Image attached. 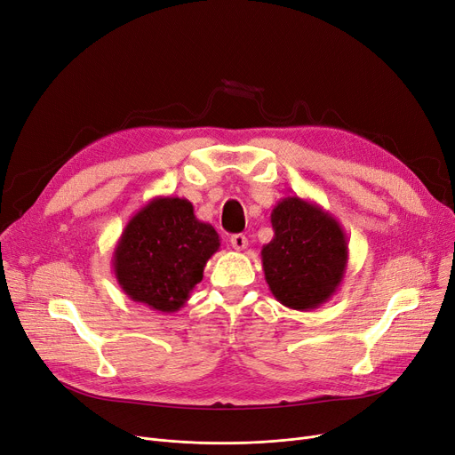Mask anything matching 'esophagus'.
<instances>
[{
  "label": "esophagus",
  "instance_id": "obj_1",
  "mask_svg": "<svg viewBox=\"0 0 455 455\" xmlns=\"http://www.w3.org/2000/svg\"><path fill=\"white\" fill-rule=\"evenodd\" d=\"M230 245L235 251H243V249H247L249 242H247V237L243 234H234V235H230Z\"/></svg>",
  "mask_w": 455,
  "mask_h": 455
}]
</instances>
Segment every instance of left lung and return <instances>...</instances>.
<instances>
[{
	"instance_id": "obj_1",
	"label": "left lung",
	"mask_w": 455,
	"mask_h": 455,
	"mask_svg": "<svg viewBox=\"0 0 455 455\" xmlns=\"http://www.w3.org/2000/svg\"><path fill=\"white\" fill-rule=\"evenodd\" d=\"M271 225L275 235L261 249V267L275 299L299 312L328 302L348 266L339 221L317 203L290 196L273 208Z\"/></svg>"
}]
</instances>
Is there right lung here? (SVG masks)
<instances>
[{
    "label": "right lung",
    "instance_id": "obj_1",
    "mask_svg": "<svg viewBox=\"0 0 455 455\" xmlns=\"http://www.w3.org/2000/svg\"><path fill=\"white\" fill-rule=\"evenodd\" d=\"M220 247V234L196 218L188 199L155 197L125 225L112 254V269L129 299L173 314L188 302L203 280L206 261Z\"/></svg>",
    "mask_w": 455,
    "mask_h": 455
}]
</instances>
